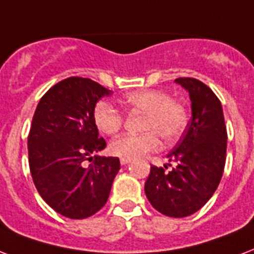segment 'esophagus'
<instances>
[{
  "mask_svg": "<svg viewBox=\"0 0 254 254\" xmlns=\"http://www.w3.org/2000/svg\"><path fill=\"white\" fill-rule=\"evenodd\" d=\"M131 160L130 158H121V160H120V162H121V165H127V164H129V162H130Z\"/></svg>",
  "mask_w": 254,
  "mask_h": 254,
  "instance_id": "obj_1",
  "label": "esophagus"
}]
</instances>
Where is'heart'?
Segmentation results:
<instances>
[{
	"label": "heart",
	"mask_w": 254,
	"mask_h": 254,
	"mask_svg": "<svg viewBox=\"0 0 254 254\" xmlns=\"http://www.w3.org/2000/svg\"><path fill=\"white\" fill-rule=\"evenodd\" d=\"M124 104L134 110L145 112L142 134H124L110 142V152L123 158H138L160 148V137L173 142L183 134L188 124L185 106L162 90L145 89L127 93ZM96 127L105 134H114L124 124L123 112L109 101L97 102L93 110Z\"/></svg>",
	"instance_id": "1"
}]
</instances>
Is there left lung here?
<instances>
[{
    "label": "left lung",
    "instance_id": "obj_1",
    "mask_svg": "<svg viewBox=\"0 0 254 254\" xmlns=\"http://www.w3.org/2000/svg\"><path fill=\"white\" fill-rule=\"evenodd\" d=\"M190 98L191 120L172 152L169 172L150 166L145 194L168 217H187L200 210L221 181L226 158V127L217 96L196 78H177ZM172 166L170 164H168Z\"/></svg>",
    "mask_w": 254,
    "mask_h": 254
}]
</instances>
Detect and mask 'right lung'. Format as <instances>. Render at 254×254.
<instances>
[{"label": "right lung", "mask_w": 254, "mask_h": 254, "mask_svg": "<svg viewBox=\"0 0 254 254\" xmlns=\"http://www.w3.org/2000/svg\"><path fill=\"white\" fill-rule=\"evenodd\" d=\"M112 93L89 78L69 77L44 94L33 116L28 137L33 183L46 204L67 218L98 212L119 173V158L97 154L106 142L98 138L93 119L98 100Z\"/></svg>", "instance_id": "obj_1"}]
</instances>
